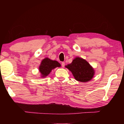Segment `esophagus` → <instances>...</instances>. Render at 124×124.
Listing matches in <instances>:
<instances>
[{
  "label": "esophagus",
  "instance_id": "1",
  "mask_svg": "<svg viewBox=\"0 0 124 124\" xmlns=\"http://www.w3.org/2000/svg\"><path fill=\"white\" fill-rule=\"evenodd\" d=\"M65 66V63L64 62H62V67H64Z\"/></svg>",
  "mask_w": 124,
  "mask_h": 124
}]
</instances>
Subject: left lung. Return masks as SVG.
Segmentation results:
<instances>
[{
	"label": "left lung",
	"instance_id": "1",
	"mask_svg": "<svg viewBox=\"0 0 124 124\" xmlns=\"http://www.w3.org/2000/svg\"><path fill=\"white\" fill-rule=\"evenodd\" d=\"M65 67L72 72L75 79L80 82L90 81L95 75L93 67L85 60L79 57H75L71 63Z\"/></svg>",
	"mask_w": 124,
	"mask_h": 124
}]
</instances>
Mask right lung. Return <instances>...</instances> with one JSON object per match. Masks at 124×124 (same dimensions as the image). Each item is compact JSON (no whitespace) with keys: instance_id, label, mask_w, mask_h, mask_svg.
I'll return each instance as SVG.
<instances>
[{"instance_id":"add662e5","label":"right lung","mask_w":124,"mask_h":124,"mask_svg":"<svg viewBox=\"0 0 124 124\" xmlns=\"http://www.w3.org/2000/svg\"><path fill=\"white\" fill-rule=\"evenodd\" d=\"M61 65L57 61L52 60L46 57L41 61L39 67V70L40 73L41 78H45L49 75L51 70L56 67H60Z\"/></svg>"}]
</instances>
